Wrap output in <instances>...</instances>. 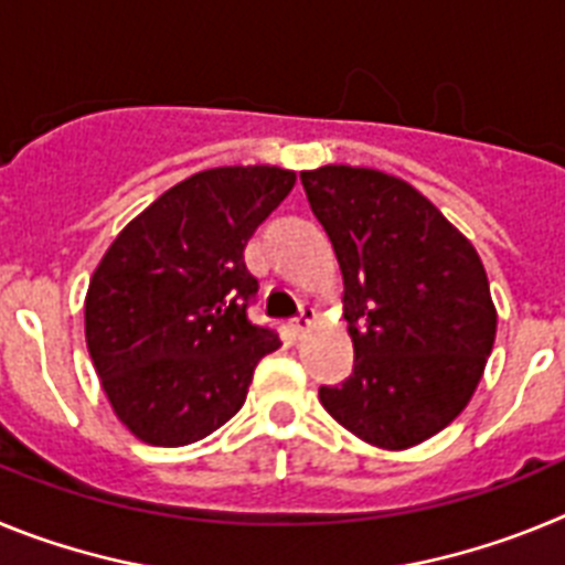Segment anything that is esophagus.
<instances>
[{
  "label": "esophagus",
  "mask_w": 565,
  "mask_h": 565,
  "mask_svg": "<svg viewBox=\"0 0 565 565\" xmlns=\"http://www.w3.org/2000/svg\"><path fill=\"white\" fill-rule=\"evenodd\" d=\"M311 322H313V308H302V311H299L297 317H294L291 322H288V328H291L294 337H302V333H306L308 328H311Z\"/></svg>",
  "instance_id": "34e87169"
}]
</instances>
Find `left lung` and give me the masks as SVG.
Instances as JSON below:
<instances>
[{"label": "left lung", "mask_w": 565, "mask_h": 565, "mask_svg": "<svg viewBox=\"0 0 565 565\" xmlns=\"http://www.w3.org/2000/svg\"><path fill=\"white\" fill-rule=\"evenodd\" d=\"M299 181L337 252L356 353L319 402L382 450L427 441L467 407L495 342L481 257L402 178L331 163Z\"/></svg>", "instance_id": "left-lung-1"}]
</instances>
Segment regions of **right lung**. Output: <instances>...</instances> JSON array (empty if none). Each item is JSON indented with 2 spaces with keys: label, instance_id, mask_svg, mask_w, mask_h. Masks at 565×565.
Returning <instances> with one entry per match:
<instances>
[{
  "label": "right lung",
  "instance_id": "1",
  "mask_svg": "<svg viewBox=\"0 0 565 565\" xmlns=\"http://www.w3.org/2000/svg\"><path fill=\"white\" fill-rule=\"evenodd\" d=\"M297 183L291 169L198 172L127 223L84 299L102 387L132 436L152 447L201 441L243 407L254 367L277 351L254 326L246 243Z\"/></svg>",
  "mask_w": 565,
  "mask_h": 565
}]
</instances>
